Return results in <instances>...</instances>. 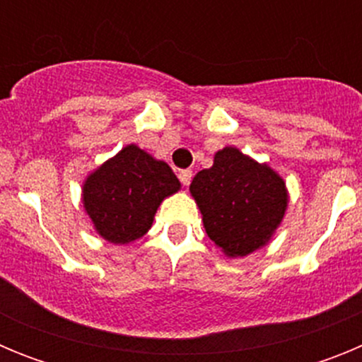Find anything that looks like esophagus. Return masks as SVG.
Here are the masks:
<instances>
[{
	"label": "esophagus",
	"mask_w": 362,
	"mask_h": 362,
	"mask_svg": "<svg viewBox=\"0 0 362 362\" xmlns=\"http://www.w3.org/2000/svg\"><path fill=\"white\" fill-rule=\"evenodd\" d=\"M192 175H194V174H192V170H188V168H187V170L179 172V179H181V183H183L185 187H188V185H190Z\"/></svg>",
	"instance_id": "1"
}]
</instances>
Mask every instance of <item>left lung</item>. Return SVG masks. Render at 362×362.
I'll list each match as a JSON object with an SVG mask.
<instances>
[{"label": "left lung", "mask_w": 362, "mask_h": 362, "mask_svg": "<svg viewBox=\"0 0 362 362\" xmlns=\"http://www.w3.org/2000/svg\"><path fill=\"white\" fill-rule=\"evenodd\" d=\"M209 238L226 255H248L272 238L286 210L283 179L233 146L219 150L212 168L190 185Z\"/></svg>", "instance_id": "left-lung-1"}]
</instances>
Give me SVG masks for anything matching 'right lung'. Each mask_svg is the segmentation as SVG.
Instances as JSON below:
<instances>
[{"instance_id":"obj_1","label":"right lung","mask_w":362,"mask_h":362,"mask_svg":"<svg viewBox=\"0 0 362 362\" xmlns=\"http://www.w3.org/2000/svg\"><path fill=\"white\" fill-rule=\"evenodd\" d=\"M179 187L166 163L129 145L88 175L83 203L101 238L127 245L148 232L161 201Z\"/></svg>"}]
</instances>
